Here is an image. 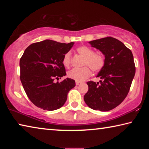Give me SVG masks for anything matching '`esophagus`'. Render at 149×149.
<instances>
[{
    "label": "esophagus",
    "instance_id": "1",
    "mask_svg": "<svg viewBox=\"0 0 149 149\" xmlns=\"http://www.w3.org/2000/svg\"><path fill=\"white\" fill-rule=\"evenodd\" d=\"M81 84V82H78V81L75 82V84H76V85H80Z\"/></svg>",
    "mask_w": 149,
    "mask_h": 149
}]
</instances>
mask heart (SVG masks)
Masks as SVG:
<instances>
[{
	"label": "heart",
	"instance_id": "obj_1",
	"mask_svg": "<svg viewBox=\"0 0 149 149\" xmlns=\"http://www.w3.org/2000/svg\"><path fill=\"white\" fill-rule=\"evenodd\" d=\"M77 52L84 59L83 60L82 65H87L81 68H74L68 73V76L78 82H82L91 75V71L99 72L104 65V58L101 54L95 52L92 49L87 46H81L77 48ZM72 54L70 52H68L64 54L62 59V64L65 67H69L71 64ZM89 66L90 67H88Z\"/></svg>",
	"mask_w": 149,
	"mask_h": 149
}]
</instances>
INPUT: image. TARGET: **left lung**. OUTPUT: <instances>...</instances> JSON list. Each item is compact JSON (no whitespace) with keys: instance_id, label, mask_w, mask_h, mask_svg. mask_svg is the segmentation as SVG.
Listing matches in <instances>:
<instances>
[{"instance_id":"8db88e82","label":"left lung","mask_w":149,"mask_h":149,"mask_svg":"<svg viewBox=\"0 0 149 149\" xmlns=\"http://www.w3.org/2000/svg\"><path fill=\"white\" fill-rule=\"evenodd\" d=\"M89 43L102 52L105 62L97 75L101 80L87 83L89 90L84 100L93 110L109 111L120 104L129 93L135 74L133 54L122 42L111 37Z\"/></svg>"}]
</instances>
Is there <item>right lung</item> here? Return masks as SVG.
<instances>
[{
  "mask_svg": "<svg viewBox=\"0 0 149 149\" xmlns=\"http://www.w3.org/2000/svg\"><path fill=\"white\" fill-rule=\"evenodd\" d=\"M74 42L61 43L47 39L30 45L19 60L20 80L29 100L43 110L61 108L68 94L75 86L74 79L66 78L55 83L66 75L62 59Z\"/></svg>",
  "mask_w": 149,
  "mask_h": 149,
  "instance_id": "add662e5",
  "label": "right lung"
}]
</instances>
